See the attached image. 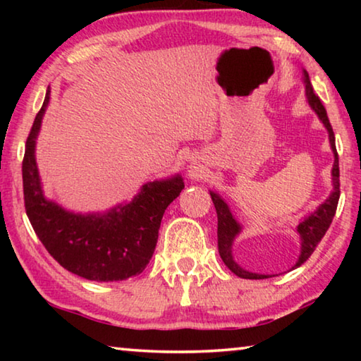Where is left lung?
Wrapping results in <instances>:
<instances>
[{
  "instance_id": "obj_1",
  "label": "left lung",
  "mask_w": 361,
  "mask_h": 361,
  "mask_svg": "<svg viewBox=\"0 0 361 361\" xmlns=\"http://www.w3.org/2000/svg\"><path fill=\"white\" fill-rule=\"evenodd\" d=\"M302 82L305 87V99H307L309 106L312 108V111L319 116L320 122L325 127L328 132V140H329V146H331L333 156H334V164L331 169V194L328 195L326 200L317 207L314 212H310L309 215H305L302 218V221L296 226V231L299 234V240H301V250H299V256L295 266H291L290 271L296 269L309 259V256L314 253L315 247L319 245V242L323 239L325 232L328 231L329 224H331L334 213H336V207H338V200H339V157L338 152H336V143H334V133L331 129V124H329L328 116H326V109L322 105V102L319 100V97L314 94L312 84H310V79L307 71L302 70ZM213 205L216 209V215H218V250H219V256L231 272H234L237 277L240 279H250V280H259V279H269L274 276H269V274H256V272H250L247 269H243L240 264H237V261L234 259V253H232V247H234V242L237 239V235L242 232V224L237 221L235 216L232 215V212L229 209V205L226 204V200L215 191H210Z\"/></svg>"
}]
</instances>
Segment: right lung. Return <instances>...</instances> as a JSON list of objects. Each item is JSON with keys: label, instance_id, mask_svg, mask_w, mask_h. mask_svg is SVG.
<instances>
[{"label": "right lung", "instance_id": "add662e5", "mask_svg": "<svg viewBox=\"0 0 361 361\" xmlns=\"http://www.w3.org/2000/svg\"><path fill=\"white\" fill-rule=\"evenodd\" d=\"M49 102L51 87L35 118L22 164L25 210L36 235L60 266L82 279L118 282L138 276L154 253L164 212L185 188L183 176L145 183L130 202L106 212L66 210L44 195L36 164V140Z\"/></svg>", "mask_w": 361, "mask_h": 361}]
</instances>
